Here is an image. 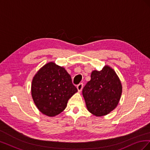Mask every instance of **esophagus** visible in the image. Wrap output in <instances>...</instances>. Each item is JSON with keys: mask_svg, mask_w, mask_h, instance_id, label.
Masks as SVG:
<instances>
[{"mask_svg": "<svg viewBox=\"0 0 150 150\" xmlns=\"http://www.w3.org/2000/svg\"><path fill=\"white\" fill-rule=\"evenodd\" d=\"M83 88V83H79L78 86H77V89H78V91H81Z\"/></svg>", "mask_w": 150, "mask_h": 150, "instance_id": "1", "label": "esophagus"}]
</instances>
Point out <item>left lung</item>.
Instances as JSON below:
<instances>
[{
    "mask_svg": "<svg viewBox=\"0 0 150 150\" xmlns=\"http://www.w3.org/2000/svg\"><path fill=\"white\" fill-rule=\"evenodd\" d=\"M122 86L115 71L106 66L93 71L91 80L83 89L88 111L97 116L106 115L117 106L121 98Z\"/></svg>",
    "mask_w": 150,
    "mask_h": 150,
    "instance_id": "8db88e82",
    "label": "left lung"
}]
</instances>
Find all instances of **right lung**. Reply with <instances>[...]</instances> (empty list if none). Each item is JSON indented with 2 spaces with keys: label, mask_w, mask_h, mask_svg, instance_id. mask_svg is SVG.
Wrapping results in <instances>:
<instances>
[{
  "label": "right lung",
  "mask_w": 150,
  "mask_h": 150,
  "mask_svg": "<svg viewBox=\"0 0 150 150\" xmlns=\"http://www.w3.org/2000/svg\"><path fill=\"white\" fill-rule=\"evenodd\" d=\"M78 89L64 67L49 62L34 77L31 93L39 110L49 116H54L64 110L68 100Z\"/></svg>",
  "instance_id": "right-lung-1"
}]
</instances>
